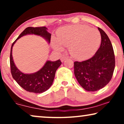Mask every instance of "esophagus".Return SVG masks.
Returning a JSON list of instances; mask_svg holds the SVG:
<instances>
[{
  "label": "esophagus",
  "instance_id": "esophagus-1",
  "mask_svg": "<svg viewBox=\"0 0 124 124\" xmlns=\"http://www.w3.org/2000/svg\"><path fill=\"white\" fill-rule=\"evenodd\" d=\"M68 59V57H66V56H62V58H61V62H63L64 60H65L66 59Z\"/></svg>",
  "mask_w": 124,
  "mask_h": 124
}]
</instances>
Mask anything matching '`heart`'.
Returning a JSON list of instances; mask_svg holds the SVG:
<instances>
[{
  "mask_svg": "<svg viewBox=\"0 0 124 124\" xmlns=\"http://www.w3.org/2000/svg\"><path fill=\"white\" fill-rule=\"evenodd\" d=\"M101 43L100 32L85 25L62 27L57 30L56 38L52 40L54 50L61 52L69 47V53L76 59L90 57L99 48Z\"/></svg>",
  "mask_w": 124,
  "mask_h": 124,
  "instance_id": "obj_1",
  "label": "heart"
}]
</instances>
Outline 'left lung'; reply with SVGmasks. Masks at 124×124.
<instances>
[{"mask_svg":"<svg viewBox=\"0 0 124 124\" xmlns=\"http://www.w3.org/2000/svg\"><path fill=\"white\" fill-rule=\"evenodd\" d=\"M101 35L99 48L90 59L74 62V75L79 85L88 91H96L106 86L112 77L115 67L112 45L107 34L98 28Z\"/></svg>","mask_w":124,"mask_h":124,"instance_id":"left-lung-1","label":"left lung"}]
</instances>
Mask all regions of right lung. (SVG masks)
<instances>
[{
  "label": "right lung",
  "mask_w": 124,
  "mask_h": 124,
  "mask_svg": "<svg viewBox=\"0 0 124 124\" xmlns=\"http://www.w3.org/2000/svg\"><path fill=\"white\" fill-rule=\"evenodd\" d=\"M47 28L43 27H28L25 29L12 45L10 54L11 72L13 79L27 91L34 93H42L47 90L52 85L56 71L62 62L60 59L55 62L47 61L45 65L38 72L31 74H25L18 69L15 65L12 57V47L18 39L27 34H34L45 38L50 43L51 34L47 31Z\"/></svg>",
  "instance_id": "add662e5"
}]
</instances>
